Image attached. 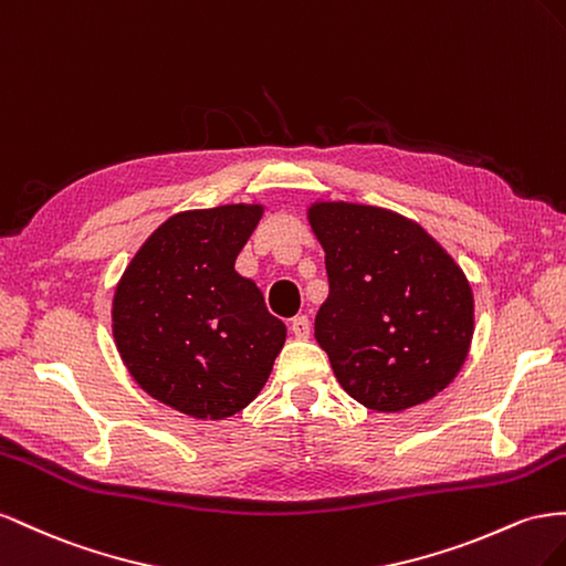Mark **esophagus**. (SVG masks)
I'll list each match as a JSON object with an SVG mask.
<instances>
[{
  "label": "esophagus",
  "instance_id": "obj_1",
  "mask_svg": "<svg viewBox=\"0 0 566 566\" xmlns=\"http://www.w3.org/2000/svg\"><path fill=\"white\" fill-rule=\"evenodd\" d=\"M292 334L296 336V338H308L311 336V319L305 317V315H298V317H294L292 319Z\"/></svg>",
  "mask_w": 566,
  "mask_h": 566
}]
</instances>
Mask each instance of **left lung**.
Instances as JSON below:
<instances>
[{
	"instance_id": "left-lung-1",
	"label": "left lung",
	"mask_w": 566,
	"mask_h": 566,
	"mask_svg": "<svg viewBox=\"0 0 566 566\" xmlns=\"http://www.w3.org/2000/svg\"><path fill=\"white\" fill-rule=\"evenodd\" d=\"M308 220L329 277L315 338L344 391L377 412L443 391L474 334V296L460 265L417 222L386 208L322 201Z\"/></svg>"
}]
</instances>
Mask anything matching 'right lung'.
<instances>
[{
	"label": "right lung",
	"mask_w": 566,
	"mask_h": 566,
	"mask_svg": "<svg viewBox=\"0 0 566 566\" xmlns=\"http://www.w3.org/2000/svg\"><path fill=\"white\" fill-rule=\"evenodd\" d=\"M263 206L168 218L113 296V338L144 391L197 419H224L261 394L286 327L234 270Z\"/></svg>",
	"instance_id": "add662e5"
}]
</instances>
